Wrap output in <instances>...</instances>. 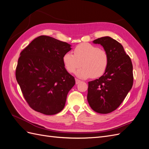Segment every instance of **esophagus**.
<instances>
[{
	"mask_svg": "<svg viewBox=\"0 0 149 149\" xmlns=\"http://www.w3.org/2000/svg\"><path fill=\"white\" fill-rule=\"evenodd\" d=\"M80 81H81V80H79L77 79H75V83H76V84H79Z\"/></svg>",
	"mask_w": 149,
	"mask_h": 149,
	"instance_id": "1",
	"label": "esophagus"
}]
</instances>
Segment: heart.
<instances>
[{
	"mask_svg": "<svg viewBox=\"0 0 149 149\" xmlns=\"http://www.w3.org/2000/svg\"><path fill=\"white\" fill-rule=\"evenodd\" d=\"M62 62L68 72L73 74L81 63L83 68L76 72L80 78L97 79L106 72L109 57L106 51L90 43H81L74 49V54L65 52L62 56Z\"/></svg>",
	"mask_w": 149,
	"mask_h": 149,
	"instance_id": "obj_1",
	"label": "heart"
}]
</instances>
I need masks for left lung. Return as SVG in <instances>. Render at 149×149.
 <instances>
[{"label":"left lung","mask_w":149,"mask_h":149,"mask_svg":"<svg viewBox=\"0 0 149 149\" xmlns=\"http://www.w3.org/2000/svg\"><path fill=\"white\" fill-rule=\"evenodd\" d=\"M93 42L104 47L109 63L102 77L88 81L87 100L93 111L108 114L119 107L132 87V64L123 46L111 37L100 38Z\"/></svg>","instance_id":"1"}]
</instances>
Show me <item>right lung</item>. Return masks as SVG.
<instances>
[{"label":"right lung","instance_id":"1","mask_svg":"<svg viewBox=\"0 0 149 149\" xmlns=\"http://www.w3.org/2000/svg\"><path fill=\"white\" fill-rule=\"evenodd\" d=\"M71 49L65 42L42 35L33 40L20 53L16 79L28 105L46 115L59 113L75 84L65 69L62 56Z\"/></svg>","mask_w":149,"mask_h":149}]
</instances>
